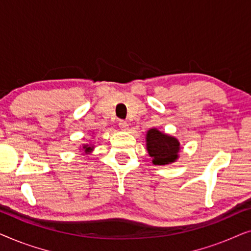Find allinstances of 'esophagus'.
<instances>
[{"label":"esophagus","mask_w":251,"mask_h":251,"mask_svg":"<svg viewBox=\"0 0 251 251\" xmlns=\"http://www.w3.org/2000/svg\"><path fill=\"white\" fill-rule=\"evenodd\" d=\"M118 125H119V128L121 129V130H126V129H128V123H126L125 120H120V121L118 122Z\"/></svg>","instance_id":"esophagus-1"}]
</instances>
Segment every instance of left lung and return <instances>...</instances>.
<instances>
[{"mask_svg":"<svg viewBox=\"0 0 251 251\" xmlns=\"http://www.w3.org/2000/svg\"><path fill=\"white\" fill-rule=\"evenodd\" d=\"M149 154L153 157V163L164 166L175 162L179 152V142L174 137L164 135L156 129L149 130L146 136Z\"/></svg>","mask_w":251,"mask_h":251,"instance_id":"8db88e82","label":"left lung"}]
</instances>
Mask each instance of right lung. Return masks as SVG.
Here are the masks:
<instances>
[{
  "label": "right lung",
  "instance_id": "add662e5",
  "mask_svg": "<svg viewBox=\"0 0 251 251\" xmlns=\"http://www.w3.org/2000/svg\"><path fill=\"white\" fill-rule=\"evenodd\" d=\"M83 149H85V151H91V147H89L88 145H85Z\"/></svg>",
  "mask_w": 251,
  "mask_h": 251
}]
</instances>
